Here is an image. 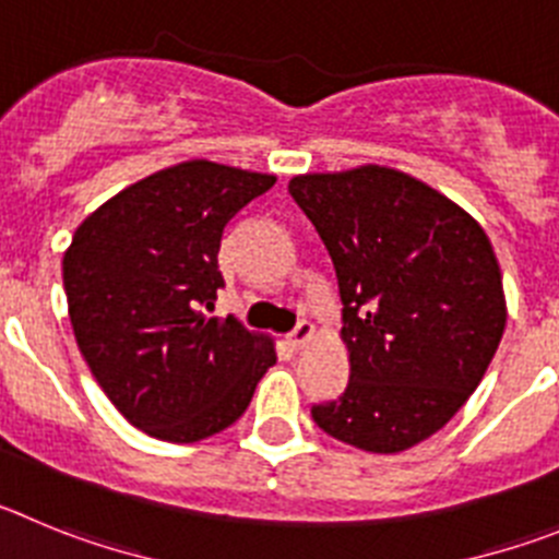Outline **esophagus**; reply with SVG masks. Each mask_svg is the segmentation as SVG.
<instances>
[{
    "label": "esophagus",
    "instance_id": "esophagus-1",
    "mask_svg": "<svg viewBox=\"0 0 559 559\" xmlns=\"http://www.w3.org/2000/svg\"><path fill=\"white\" fill-rule=\"evenodd\" d=\"M311 336H314V325H311V323H298V329H295L289 336H286V342H289V345L295 350H300V348H306V345H309Z\"/></svg>",
    "mask_w": 559,
    "mask_h": 559
}]
</instances>
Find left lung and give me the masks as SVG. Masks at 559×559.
<instances>
[{
    "label": "left lung",
    "mask_w": 559,
    "mask_h": 559,
    "mask_svg": "<svg viewBox=\"0 0 559 559\" xmlns=\"http://www.w3.org/2000/svg\"><path fill=\"white\" fill-rule=\"evenodd\" d=\"M329 248L350 379L311 406L325 435L399 454L449 424L507 325L499 259L465 209L401 169L365 164L289 180Z\"/></svg>",
    "instance_id": "left-lung-1"
}]
</instances>
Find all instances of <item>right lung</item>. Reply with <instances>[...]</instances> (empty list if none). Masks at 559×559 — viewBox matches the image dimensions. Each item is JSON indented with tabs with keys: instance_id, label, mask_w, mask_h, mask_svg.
<instances>
[{
	"instance_id": "1",
	"label": "right lung",
	"mask_w": 559,
	"mask_h": 559,
	"mask_svg": "<svg viewBox=\"0 0 559 559\" xmlns=\"http://www.w3.org/2000/svg\"><path fill=\"white\" fill-rule=\"evenodd\" d=\"M275 175L194 158L147 175L99 205L63 253L74 340L128 424L198 442L242 417L275 342L211 317L225 281L223 230Z\"/></svg>"
}]
</instances>
